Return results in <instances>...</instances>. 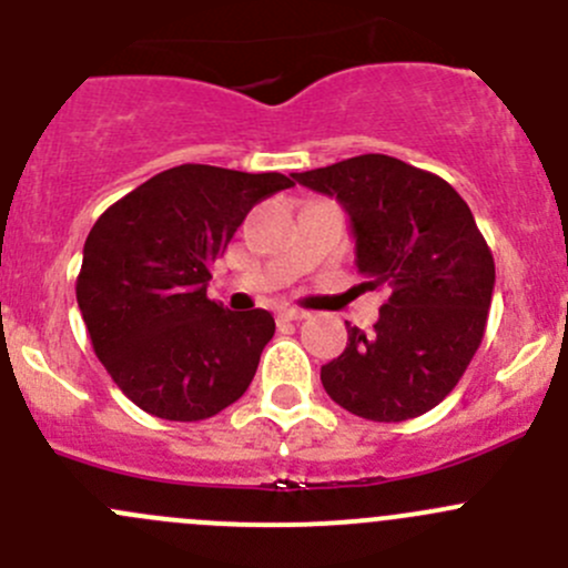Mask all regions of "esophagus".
<instances>
[{"label": "esophagus", "mask_w": 568, "mask_h": 568, "mask_svg": "<svg viewBox=\"0 0 568 568\" xmlns=\"http://www.w3.org/2000/svg\"><path fill=\"white\" fill-rule=\"evenodd\" d=\"M277 318L280 321H302V318H307V313L296 311V307H283V311L277 313Z\"/></svg>", "instance_id": "obj_1"}]
</instances>
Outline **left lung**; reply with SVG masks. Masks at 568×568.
Instances as JSON below:
<instances>
[{"instance_id": "1", "label": "left lung", "mask_w": 568, "mask_h": 568, "mask_svg": "<svg viewBox=\"0 0 568 568\" xmlns=\"http://www.w3.org/2000/svg\"><path fill=\"white\" fill-rule=\"evenodd\" d=\"M352 220L363 291H382L374 332L352 326L343 354L321 365L337 406L376 423L434 409L484 341L495 257L473 211L439 175L385 153L294 173Z\"/></svg>"}]
</instances>
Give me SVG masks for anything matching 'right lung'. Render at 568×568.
Instances as JSON below:
<instances>
[{
	"mask_svg": "<svg viewBox=\"0 0 568 568\" xmlns=\"http://www.w3.org/2000/svg\"><path fill=\"white\" fill-rule=\"evenodd\" d=\"M280 173L181 164L109 205L84 242L77 302L95 357L148 415L194 423L247 393L274 335L268 311L209 300L211 266Z\"/></svg>",
	"mask_w": 568,
	"mask_h": 568,
	"instance_id": "right-lung-1",
	"label": "right lung"
}]
</instances>
